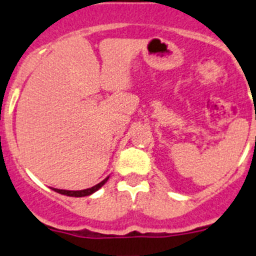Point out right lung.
Returning <instances> with one entry per match:
<instances>
[{
    "label": "right lung",
    "instance_id": "add662e5",
    "mask_svg": "<svg viewBox=\"0 0 256 256\" xmlns=\"http://www.w3.org/2000/svg\"><path fill=\"white\" fill-rule=\"evenodd\" d=\"M108 178L110 176H108L106 178H104L101 182H98V185L92 186V188H85V190H76V191H72V190H61V188H51L52 190L56 191V192H58V194H62V195H66V196H74V198H82V196H88V195L94 194V192H96V191L98 190L100 188H102L104 185H105L106 181L108 180Z\"/></svg>",
    "mask_w": 256,
    "mask_h": 256
}]
</instances>
